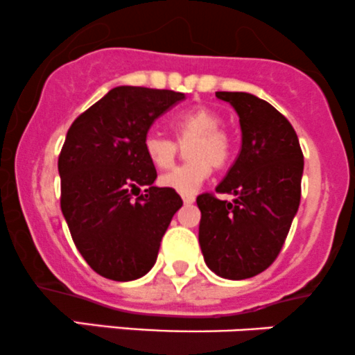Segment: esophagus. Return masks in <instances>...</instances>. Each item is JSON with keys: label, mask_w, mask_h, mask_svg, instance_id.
<instances>
[{"label": "esophagus", "mask_w": 355, "mask_h": 355, "mask_svg": "<svg viewBox=\"0 0 355 355\" xmlns=\"http://www.w3.org/2000/svg\"><path fill=\"white\" fill-rule=\"evenodd\" d=\"M182 202H184V205H191L193 202H195V196H193V195H184V196H182Z\"/></svg>", "instance_id": "esophagus-1"}]
</instances>
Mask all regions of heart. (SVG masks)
<instances>
[{"mask_svg":"<svg viewBox=\"0 0 355 355\" xmlns=\"http://www.w3.org/2000/svg\"><path fill=\"white\" fill-rule=\"evenodd\" d=\"M222 124V116L210 107L189 109L171 119V128L179 144L191 140L186 147V157L189 160L159 178L162 188L174 189L179 195H193L208 178L211 167L220 169L229 162L231 138ZM144 148L148 160L159 169L169 167L178 153L176 141L157 130L145 135Z\"/></svg>","mask_w":355,"mask_h":355,"instance_id":"heart-1","label":"heart"}]
</instances>
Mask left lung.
I'll use <instances>...</instances> for the list:
<instances>
[{
  "mask_svg": "<svg viewBox=\"0 0 355 355\" xmlns=\"http://www.w3.org/2000/svg\"><path fill=\"white\" fill-rule=\"evenodd\" d=\"M236 109L241 152L224 181L196 198L198 239L208 268L222 279L243 280L268 268L282 250L301 202L304 157L292 124L253 94L215 92Z\"/></svg>",
  "mask_w": 355,
  "mask_h": 355,
  "instance_id": "8db88e82",
  "label": "left lung"
}]
</instances>
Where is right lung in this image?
I'll return each mask as SVG.
<instances>
[{
	"label": "right lung",
	"instance_id": "right-lung-1",
	"mask_svg": "<svg viewBox=\"0 0 355 355\" xmlns=\"http://www.w3.org/2000/svg\"><path fill=\"white\" fill-rule=\"evenodd\" d=\"M182 98L174 90L116 87L69 126L58 159L61 211L76 250L105 279L128 282L150 272L182 207L174 189L153 186L157 171L144 148L153 121Z\"/></svg>",
	"mask_w": 355,
	"mask_h": 355
}]
</instances>
